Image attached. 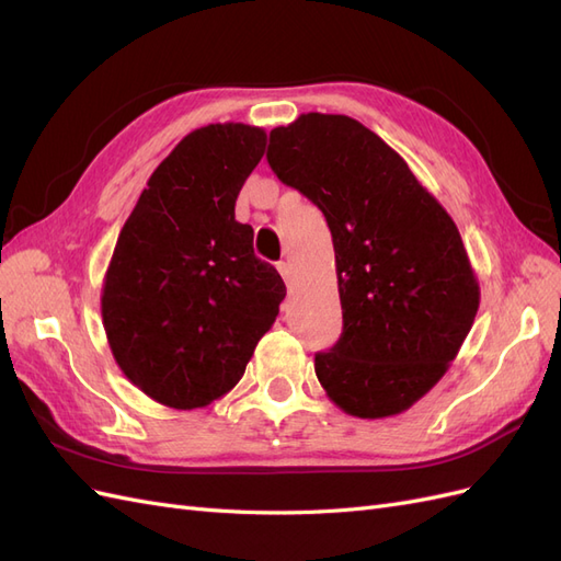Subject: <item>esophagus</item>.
Masks as SVG:
<instances>
[{"label":"esophagus","instance_id":"1","mask_svg":"<svg viewBox=\"0 0 561 561\" xmlns=\"http://www.w3.org/2000/svg\"><path fill=\"white\" fill-rule=\"evenodd\" d=\"M278 271H280V276H283V280L287 283V287L293 285V278H295V271H293V264L290 262H280L278 264Z\"/></svg>","mask_w":561,"mask_h":561}]
</instances>
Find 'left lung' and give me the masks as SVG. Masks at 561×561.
Instances as JSON below:
<instances>
[{"instance_id": "1", "label": "left lung", "mask_w": 561, "mask_h": 561, "mask_svg": "<svg viewBox=\"0 0 561 561\" xmlns=\"http://www.w3.org/2000/svg\"><path fill=\"white\" fill-rule=\"evenodd\" d=\"M271 171L332 231L344 332L316 377L351 416H396L445 377L480 307L449 213L377 133L309 112L271 130Z\"/></svg>"}]
</instances>
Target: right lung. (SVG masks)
<instances>
[{
  "label": "right lung",
  "mask_w": 561,
  "mask_h": 561,
  "mask_svg": "<svg viewBox=\"0 0 561 561\" xmlns=\"http://www.w3.org/2000/svg\"><path fill=\"white\" fill-rule=\"evenodd\" d=\"M264 147V128L233 122L184 135L118 233L100 297L107 342L128 381L173 410L241 381L285 297L233 215Z\"/></svg>",
  "instance_id": "right-lung-1"
}]
</instances>
